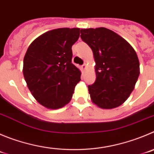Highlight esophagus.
I'll use <instances>...</instances> for the list:
<instances>
[{"instance_id":"1","label":"esophagus","mask_w":154,"mask_h":154,"mask_svg":"<svg viewBox=\"0 0 154 154\" xmlns=\"http://www.w3.org/2000/svg\"><path fill=\"white\" fill-rule=\"evenodd\" d=\"M86 67H87V66H86V64H84L83 65L81 66V69L82 70H84L86 69Z\"/></svg>"}]
</instances>
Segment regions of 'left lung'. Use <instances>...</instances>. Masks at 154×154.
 <instances>
[{"mask_svg": "<svg viewBox=\"0 0 154 154\" xmlns=\"http://www.w3.org/2000/svg\"><path fill=\"white\" fill-rule=\"evenodd\" d=\"M80 33L96 62L97 79L88 86L92 102L105 109L121 106L134 89L140 74L136 51L125 38L104 27L81 29Z\"/></svg>", "mask_w": 154, "mask_h": 154, "instance_id": "8db88e82", "label": "left lung"}]
</instances>
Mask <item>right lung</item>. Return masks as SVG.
Segmentation results:
<instances>
[{"mask_svg": "<svg viewBox=\"0 0 154 154\" xmlns=\"http://www.w3.org/2000/svg\"><path fill=\"white\" fill-rule=\"evenodd\" d=\"M79 28H59L46 32L30 44L23 59L24 78L39 104L50 109L67 105L80 70L72 64V45L80 36Z\"/></svg>", "mask_w": 154, "mask_h": 154, "instance_id": "1", "label": "right lung"}]
</instances>
